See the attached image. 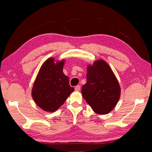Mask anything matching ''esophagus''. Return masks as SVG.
Returning a JSON list of instances; mask_svg holds the SVG:
<instances>
[{
    "label": "esophagus",
    "instance_id": "esophagus-1",
    "mask_svg": "<svg viewBox=\"0 0 152 152\" xmlns=\"http://www.w3.org/2000/svg\"><path fill=\"white\" fill-rule=\"evenodd\" d=\"M75 90L76 91H80V86L78 85L75 87Z\"/></svg>",
    "mask_w": 152,
    "mask_h": 152
}]
</instances>
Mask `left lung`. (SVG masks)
I'll return each mask as SVG.
<instances>
[{"label": "left lung", "mask_w": 152, "mask_h": 152, "mask_svg": "<svg viewBox=\"0 0 152 152\" xmlns=\"http://www.w3.org/2000/svg\"><path fill=\"white\" fill-rule=\"evenodd\" d=\"M87 83L82 88L83 99L99 114L111 112L120 98L121 88L110 66L104 60L87 68Z\"/></svg>", "instance_id": "1"}]
</instances>
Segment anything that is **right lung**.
<instances>
[{
	"mask_svg": "<svg viewBox=\"0 0 152 152\" xmlns=\"http://www.w3.org/2000/svg\"><path fill=\"white\" fill-rule=\"evenodd\" d=\"M64 60L48 59L42 65L32 89V97L44 111L53 112L64 104L74 88L63 72Z\"/></svg>",
	"mask_w": 152,
	"mask_h": 152,
	"instance_id": "1",
	"label": "right lung"
}]
</instances>
